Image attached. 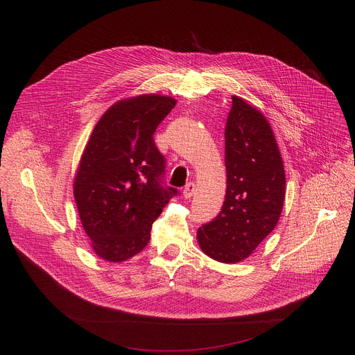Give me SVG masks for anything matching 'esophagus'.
<instances>
[{
    "label": "esophagus",
    "instance_id": "34e87169",
    "mask_svg": "<svg viewBox=\"0 0 355 355\" xmlns=\"http://www.w3.org/2000/svg\"><path fill=\"white\" fill-rule=\"evenodd\" d=\"M194 193H196V184L194 182H189L187 185H185L184 191H182L185 198H191L194 196Z\"/></svg>",
    "mask_w": 355,
    "mask_h": 355
}]
</instances>
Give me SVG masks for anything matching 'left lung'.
Wrapping results in <instances>:
<instances>
[{"label": "left lung", "instance_id": "left-lung-1", "mask_svg": "<svg viewBox=\"0 0 355 355\" xmlns=\"http://www.w3.org/2000/svg\"><path fill=\"white\" fill-rule=\"evenodd\" d=\"M225 137L226 198L217 217L198 229L197 239L211 259L236 263L276 227L285 200V170L269 122L237 96Z\"/></svg>", "mask_w": 355, "mask_h": 355}]
</instances>
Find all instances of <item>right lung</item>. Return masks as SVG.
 <instances>
[{"mask_svg":"<svg viewBox=\"0 0 355 355\" xmlns=\"http://www.w3.org/2000/svg\"><path fill=\"white\" fill-rule=\"evenodd\" d=\"M175 106L144 95L109 107L93 129L74 178V200L95 253L122 262L139 253L153 223L180 191L164 182L165 157L154 141Z\"/></svg>","mask_w":355,"mask_h":355,"instance_id":"obj_1","label":"right lung"}]
</instances>
